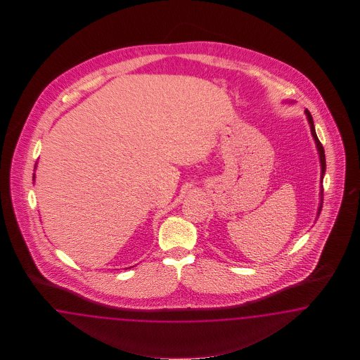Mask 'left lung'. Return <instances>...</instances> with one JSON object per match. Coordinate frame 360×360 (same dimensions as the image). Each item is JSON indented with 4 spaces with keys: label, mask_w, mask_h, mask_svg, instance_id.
Segmentation results:
<instances>
[{
    "label": "left lung",
    "mask_w": 360,
    "mask_h": 360,
    "mask_svg": "<svg viewBox=\"0 0 360 360\" xmlns=\"http://www.w3.org/2000/svg\"><path fill=\"white\" fill-rule=\"evenodd\" d=\"M305 113L306 116H307V121H309V124H310V131H311V134H313V139H314V141H316L318 154H319V161H321V184H322L323 175H325V172H326V157H325V149H323L322 143H321V141H319V140H318V137H316V128H314V122H313V117H311L310 112L306 109ZM321 187H322V186H321ZM322 203H323V187L321 188V203H319V207H318V217H319L321 210H322Z\"/></svg>",
    "instance_id": "obj_1"
}]
</instances>
